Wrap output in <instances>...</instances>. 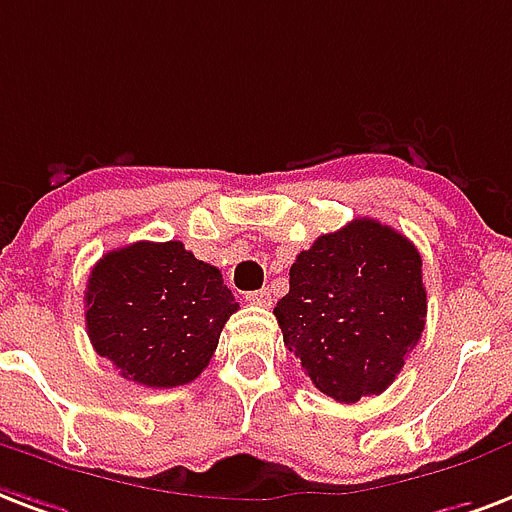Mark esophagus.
Listing matches in <instances>:
<instances>
[{
	"label": "esophagus",
	"mask_w": 512,
	"mask_h": 512,
	"mask_svg": "<svg viewBox=\"0 0 512 512\" xmlns=\"http://www.w3.org/2000/svg\"><path fill=\"white\" fill-rule=\"evenodd\" d=\"M249 303H255V306H271V292L268 290H255L247 292Z\"/></svg>",
	"instance_id": "obj_1"
}]
</instances>
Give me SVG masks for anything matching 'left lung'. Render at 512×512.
Returning <instances> with one entry per match:
<instances>
[{"label":"left lung","mask_w":512,"mask_h":512,"mask_svg":"<svg viewBox=\"0 0 512 512\" xmlns=\"http://www.w3.org/2000/svg\"><path fill=\"white\" fill-rule=\"evenodd\" d=\"M273 314L319 392L338 403L381 395L424 333L419 249L378 220H351L295 257Z\"/></svg>","instance_id":"1"}]
</instances>
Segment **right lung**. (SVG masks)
<instances>
[{"label":"right lung","mask_w":512,"mask_h":512,"mask_svg":"<svg viewBox=\"0 0 512 512\" xmlns=\"http://www.w3.org/2000/svg\"><path fill=\"white\" fill-rule=\"evenodd\" d=\"M233 311L239 303L220 268L195 260L182 241H136L107 252L85 290L93 349L120 376L152 389L201 376Z\"/></svg>","instance_id":"right-lung-1"}]
</instances>
